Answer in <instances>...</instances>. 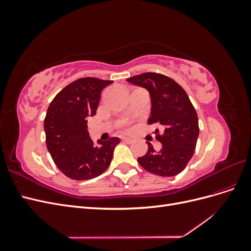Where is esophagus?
<instances>
[{
	"label": "esophagus",
	"mask_w": 251,
	"mask_h": 251,
	"mask_svg": "<svg viewBox=\"0 0 251 251\" xmlns=\"http://www.w3.org/2000/svg\"><path fill=\"white\" fill-rule=\"evenodd\" d=\"M123 141H124V142H126V143H132V142H133V139H132V138L125 137V138H123Z\"/></svg>",
	"instance_id": "1"
}]
</instances>
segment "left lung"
<instances>
[{"instance_id":"left-lung-1","label":"left lung","mask_w":251,"mask_h":251,"mask_svg":"<svg viewBox=\"0 0 251 251\" xmlns=\"http://www.w3.org/2000/svg\"><path fill=\"white\" fill-rule=\"evenodd\" d=\"M126 80L149 91L151 112L148 124L163 130L162 134L156 130V139L162 148L155 151L148 142L149 150L138 158L139 164L158 176H176L192 159L199 135L198 115L191 100L178 82L160 73L146 72Z\"/></svg>"}]
</instances>
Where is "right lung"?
Returning a JSON list of instances; mask_svg holds the SVG:
<instances>
[{
  "instance_id": "1",
  "label": "right lung",
  "mask_w": 251,
  "mask_h": 251,
  "mask_svg": "<svg viewBox=\"0 0 251 251\" xmlns=\"http://www.w3.org/2000/svg\"><path fill=\"white\" fill-rule=\"evenodd\" d=\"M113 80L82 77L72 81L50 102L44 128L49 153L58 170L73 180H89L109 168L117 137L94 144L88 118L96 114L100 93Z\"/></svg>"
}]
</instances>
